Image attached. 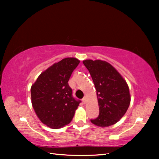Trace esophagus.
<instances>
[{
  "instance_id": "1",
  "label": "esophagus",
  "mask_w": 159,
  "mask_h": 159,
  "mask_svg": "<svg viewBox=\"0 0 159 159\" xmlns=\"http://www.w3.org/2000/svg\"><path fill=\"white\" fill-rule=\"evenodd\" d=\"M82 101H83V103L85 104H86V102H87V97L86 96H85L83 98V100H82Z\"/></svg>"
}]
</instances>
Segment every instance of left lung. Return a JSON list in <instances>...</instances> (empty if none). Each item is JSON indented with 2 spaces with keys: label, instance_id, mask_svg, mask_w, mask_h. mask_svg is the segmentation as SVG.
<instances>
[{
  "label": "left lung",
  "instance_id": "obj_1",
  "mask_svg": "<svg viewBox=\"0 0 159 159\" xmlns=\"http://www.w3.org/2000/svg\"><path fill=\"white\" fill-rule=\"evenodd\" d=\"M95 85L99 116L91 120L100 127L117 123L127 111L130 102L129 88L123 77L110 63L102 60H85Z\"/></svg>",
  "mask_w": 159,
  "mask_h": 159
}]
</instances>
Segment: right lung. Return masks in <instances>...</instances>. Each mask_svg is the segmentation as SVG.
I'll return each instance as SVG.
<instances>
[{"instance_id":"right-lung-1","label":"right lung","mask_w":159,"mask_h":159,"mask_svg":"<svg viewBox=\"0 0 159 159\" xmlns=\"http://www.w3.org/2000/svg\"><path fill=\"white\" fill-rule=\"evenodd\" d=\"M80 61L68 57L54 63L31 86V102L43 124L58 129L70 123L80 100L72 96L68 80Z\"/></svg>"}]
</instances>
